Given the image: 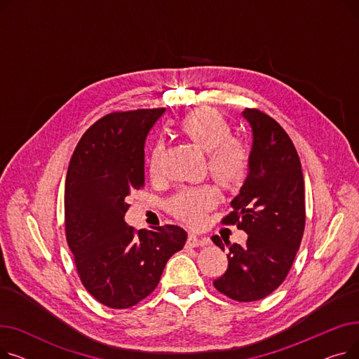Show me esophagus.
I'll list each match as a JSON object with an SVG mask.
<instances>
[{"label":"esophagus","instance_id":"obj_1","mask_svg":"<svg viewBox=\"0 0 359 359\" xmlns=\"http://www.w3.org/2000/svg\"><path fill=\"white\" fill-rule=\"evenodd\" d=\"M206 244H210V238L198 237L194 233H191L189 236H187V240H186V246L187 248H199V246H206Z\"/></svg>","mask_w":359,"mask_h":359}]
</instances>
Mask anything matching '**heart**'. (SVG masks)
<instances>
[{
    "label": "heart",
    "mask_w": 359,
    "mask_h": 359,
    "mask_svg": "<svg viewBox=\"0 0 359 359\" xmlns=\"http://www.w3.org/2000/svg\"><path fill=\"white\" fill-rule=\"evenodd\" d=\"M182 134L208 153L211 177L225 191H236L249 173L250 154L243 142L231 138V128L215 109L198 107L186 115L179 126ZM164 154V144L157 142L151 151L149 172L157 176ZM217 203V194L210 186L192 187L179 192L168 202V210L183 222L198 227Z\"/></svg>",
    "instance_id": "obj_1"
}]
</instances>
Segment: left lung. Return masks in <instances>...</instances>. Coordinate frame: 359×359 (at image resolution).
<instances>
[{
	"label": "left lung",
	"mask_w": 359,
	"mask_h": 359,
	"mask_svg": "<svg viewBox=\"0 0 359 359\" xmlns=\"http://www.w3.org/2000/svg\"><path fill=\"white\" fill-rule=\"evenodd\" d=\"M241 115L253 134L250 165L222 222L237 224L249 237L244 246L212 237L221 250L229 248V268L214 287L249 303L268 297L287 278L303 238L306 203L299 157L284 128L257 109Z\"/></svg>",
	"instance_id": "left-lung-1"
}]
</instances>
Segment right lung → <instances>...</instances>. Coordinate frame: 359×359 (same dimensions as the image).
Wrapping results in <instances>:
<instances>
[{"instance_id":"1","label":"right lung","mask_w":359,"mask_h":359,"mask_svg":"<svg viewBox=\"0 0 359 359\" xmlns=\"http://www.w3.org/2000/svg\"><path fill=\"white\" fill-rule=\"evenodd\" d=\"M165 111H115L79 141L65 180V234L86 290L110 309H129L158 285L187 234L177 225L135 231L126 198L145 183L144 145Z\"/></svg>"}]
</instances>
